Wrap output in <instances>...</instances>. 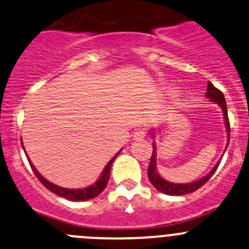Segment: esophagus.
Returning <instances> with one entry per match:
<instances>
[{"mask_svg":"<svg viewBox=\"0 0 249 249\" xmlns=\"http://www.w3.org/2000/svg\"><path fill=\"white\" fill-rule=\"evenodd\" d=\"M145 134H146V132H145V129L144 128H137L136 131H134V134H133V137H134V139H143L144 137H145Z\"/></svg>","mask_w":249,"mask_h":249,"instance_id":"1","label":"esophagus"}]
</instances>
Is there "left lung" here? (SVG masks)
Masks as SVG:
<instances>
[{
    "instance_id": "left-lung-1",
    "label": "left lung",
    "mask_w": 249,
    "mask_h": 249,
    "mask_svg": "<svg viewBox=\"0 0 249 249\" xmlns=\"http://www.w3.org/2000/svg\"><path fill=\"white\" fill-rule=\"evenodd\" d=\"M205 96L221 106L222 112H224L225 123H226V127H227V132H229V141H230V121H229V116H227V106H226V101H225L224 94H222V91L219 90L217 88H215L212 83L208 82V91L207 94H205ZM227 145H229V144H227ZM217 166H219V164H217L216 166H215L214 169L207 175V176L203 177V178L199 179V181L193 182V183H187V184L171 183V182L165 181L164 178H161V177L159 176L158 172H156V149H155V145H153V154H151L150 162H149V167H148V177H149V181L151 182V184H153L158 191L161 192V193L169 194V196H184V194L192 193V192L197 191V189H199L200 187L204 186V184L208 182V179H209L210 177L214 175V172L216 171Z\"/></svg>"
}]
</instances>
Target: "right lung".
<instances>
[{
  "mask_svg": "<svg viewBox=\"0 0 249 249\" xmlns=\"http://www.w3.org/2000/svg\"><path fill=\"white\" fill-rule=\"evenodd\" d=\"M22 146H23V143H22ZM117 155H118V153H117ZM117 155L113 156V158L110 160V162L106 165L105 169H104V171H103V175H101V177L99 178V181L96 182L95 184H93V186H90V187H87V188H83V189H67V188H62V187H58V186H56V184L51 183V182H49L47 179H45L44 177H42L41 175L37 172V170L33 166L32 161L29 160L28 155H27V158H28V161H29V164H30V167H32V170L34 171L35 176L37 177V179H39V181L41 182V183L44 184V186L46 187L49 191H51L52 193L57 194V196H60V197L66 198V199L73 200V202H83V200H89V199H93V198L98 197L99 194H100L101 192L105 189L106 184H107V182H108V178H110L111 166H112L113 160H115L116 156Z\"/></svg>",
  "mask_w": 249,
  "mask_h": 249,
  "instance_id": "obj_1",
  "label": "right lung"
}]
</instances>
